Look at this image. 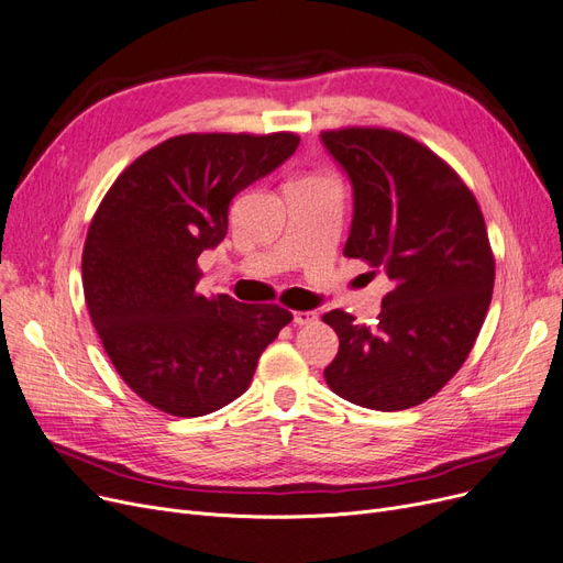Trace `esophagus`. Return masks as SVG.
Segmentation results:
<instances>
[{
    "mask_svg": "<svg viewBox=\"0 0 563 563\" xmlns=\"http://www.w3.org/2000/svg\"><path fill=\"white\" fill-rule=\"evenodd\" d=\"M317 321V311H296L294 313V323L296 325H309Z\"/></svg>",
    "mask_w": 563,
    "mask_h": 563,
    "instance_id": "esophagus-1",
    "label": "esophagus"
}]
</instances>
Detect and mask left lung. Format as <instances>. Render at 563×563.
Here are the masks:
<instances>
[{"mask_svg":"<svg viewBox=\"0 0 563 563\" xmlns=\"http://www.w3.org/2000/svg\"><path fill=\"white\" fill-rule=\"evenodd\" d=\"M321 143L353 187L344 256L393 282L374 328L325 313L340 351L323 376L357 407L411 409L457 374L483 328L494 288L483 212L457 173L404 133L323 131Z\"/></svg>","mask_w":563,"mask_h":563,"instance_id":"left-lung-1","label":"left lung"}]
</instances>
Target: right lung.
<instances>
[{"instance_id": "right-lung-1", "label": "right lung", "mask_w": 563, "mask_h": 563, "mask_svg": "<svg viewBox=\"0 0 563 563\" xmlns=\"http://www.w3.org/2000/svg\"><path fill=\"white\" fill-rule=\"evenodd\" d=\"M296 133H185L147 150L89 223L82 288L124 384L152 407L198 418L252 384L290 311L196 294L198 256L227 238L231 200L279 168Z\"/></svg>"}]
</instances>
